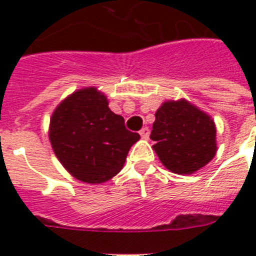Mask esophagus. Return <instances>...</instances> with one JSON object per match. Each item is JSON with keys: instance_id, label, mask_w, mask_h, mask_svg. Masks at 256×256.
<instances>
[{"instance_id": "34e87169", "label": "esophagus", "mask_w": 256, "mask_h": 256, "mask_svg": "<svg viewBox=\"0 0 256 256\" xmlns=\"http://www.w3.org/2000/svg\"><path fill=\"white\" fill-rule=\"evenodd\" d=\"M140 136H142V138H144V140H148V136H150V130H148V128H140Z\"/></svg>"}]
</instances>
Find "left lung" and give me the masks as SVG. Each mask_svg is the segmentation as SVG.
Returning <instances> with one entry per match:
<instances>
[{
    "mask_svg": "<svg viewBox=\"0 0 256 256\" xmlns=\"http://www.w3.org/2000/svg\"><path fill=\"white\" fill-rule=\"evenodd\" d=\"M150 138L162 164L180 175L204 168L218 150L214 120L184 98L162 104Z\"/></svg>",
    "mask_w": 256,
    "mask_h": 256,
    "instance_id": "left-lung-1",
    "label": "left lung"
}]
</instances>
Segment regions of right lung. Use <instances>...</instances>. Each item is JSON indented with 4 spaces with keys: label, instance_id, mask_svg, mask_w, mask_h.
Masks as SVG:
<instances>
[{
    "label": "right lung",
    "instance_id": "obj_1",
    "mask_svg": "<svg viewBox=\"0 0 256 256\" xmlns=\"http://www.w3.org/2000/svg\"><path fill=\"white\" fill-rule=\"evenodd\" d=\"M138 132L124 128V116L112 112L98 88L76 90L52 114L49 140L61 164L85 183L108 182L122 168Z\"/></svg>",
    "mask_w": 256,
    "mask_h": 256
}]
</instances>
